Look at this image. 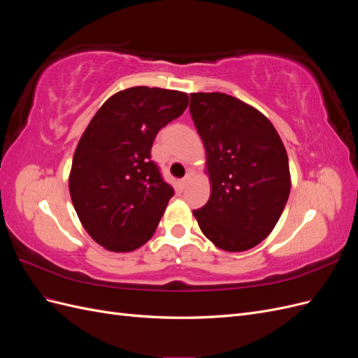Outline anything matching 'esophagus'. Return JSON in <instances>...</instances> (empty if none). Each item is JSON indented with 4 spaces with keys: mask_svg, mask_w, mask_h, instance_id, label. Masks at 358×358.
I'll return each instance as SVG.
<instances>
[{
    "mask_svg": "<svg viewBox=\"0 0 358 358\" xmlns=\"http://www.w3.org/2000/svg\"><path fill=\"white\" fill-rule=\"evenodd\" d=\"M194 176V173L192 171H188L187 175H185V178H183L182 180H180V183H182V187H187L188 183H189V180H191V178Z\"/></svg>",
    "mask_w": 358,
    "mask_h": 358,
    "instance_id": "esophagus-1",
    "label": "esophagus"
}]
</instances>
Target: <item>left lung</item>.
Returning <instances> with one entry per match:
<instances>
[{
  "instance_id": "1",
  "label": "left lung",
  "mask_w": 358,
  "mask_h": 358,
  "mask_svg": "<svg viewBox=\"0 0 358 358\" xmlns=\"http://www.w3.org/2000/svg\"><path fill=\"white\" fill-rule=\"evenodd\" d=\"M189 112L210 180L209 201L192 215L216 248L248 251L272 233L287 204L285 146L273 124L236 96L194 92Z\"/></svg>"
}]
</instances>
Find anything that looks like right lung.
Here are the masks:
<instances>
[{"label": "right lung", "instance_id": "1", "mask_svg": "<svg viewBox=\"0 0 358 358\" xmlns=\"http://www.w3.org/2000/svg\"><path fill=\"white\" fill-rule=\"evenodd\" d=\"M187 107L185 92L134 86L113 94L86 127L69 189L83 229L107 251H134L154 236L175 189L150 161V148Z\"/></svg>", "mask_w": 358, "mask_h": 358}]
</instances>
